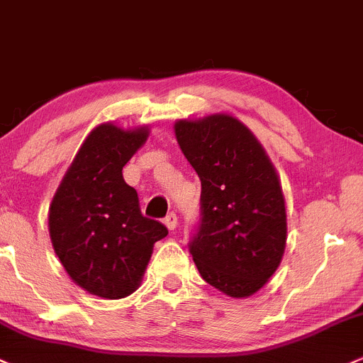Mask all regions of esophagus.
<instances>
[{"instance_id":"34e87169","label":"esophagus","mask_w":363,"mask_h":363,"mask_svg":"<svg viewBox=\"0 0 363 363\" xmlns=\"http://www.w3.org/2000/svg\"><path fill=\"white\" fill-rule=\"evenodd\" d=\"M163 224L169 227L170 230H174L175 227H177V215H175L174 212H170L165 218H163Z\"/></svg>"}]
</instances>
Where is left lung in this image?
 <instances>
[{
	"mask_svg": "<svg viewBox=\"0 0 363 363\" xmlns=\"http://www.w3.org/2000/svg\"><path fill=\"white\" fill-rule=\"evenodd\" d=\"M201 181L200 225L189 252L201 277L233 298L252 296L272 277L286 248L281 182L245 123L225 113L174 125Z\"/></svg>",
	"mask_w": 363,
	"mask_h": 363,
	"instance_id": "8db88e82",
	"label": "left lung"
}]
</instances>
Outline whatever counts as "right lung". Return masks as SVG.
Segmentation results:
<instances>
[{"label": "right lung", "instance_id": "add662e5", "mask_svg": "<svg viewBox=\"0 0 363 363\" xmlns=\"http://www.w3.org/2000/svg\"><path fill=\"white\" fill-rule=\"evenodd\" d=\"M148 134V127L123 130L110 122L91 130L50 205V238L63 269L106 300L136 291L153 245L169 234L141 213L136 189L122 177Z\"/></svg>", "mask_w": 363, "mask_h": 363}]
</instances>
